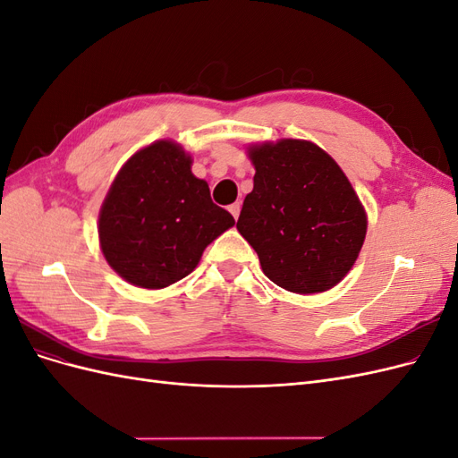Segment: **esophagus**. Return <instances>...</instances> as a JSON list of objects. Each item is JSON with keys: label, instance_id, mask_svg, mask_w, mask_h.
Returning <instances> with one entry per match:
<instances>
[{"label": "esophagus", "instance_id": "1", "mask_svg": "<svg viewBox=\"0 0 458 458\" xmlns=\"http://www.w3.org/2000/svg\"><path fill=\"white\" fill-rule=\"evenodd\" d=\"M229 212L233 214L234 219H239V214H241V202H234L229 206Z\"/></svg>", "mask_w": 458, "mask_h": 458}]
</instances>
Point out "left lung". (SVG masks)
Instances as JSON below:
<instances>
[{"mask_svg":"<svg viewBox=\"0 0 458 458\" xmlns=\"http://www.w3.org/2000/svg\"><path fill=\"white\" fill-rule=\"evenodd\" d=\"M256 175L237 221L261 269L296 294L336 286L361 252L365 208L330 155L311 141L248 148Z\"/></svg>","mask_w":458,"mask_h":458,"instance_id":"left-lung-1","label":"left lung"}]
</instances>
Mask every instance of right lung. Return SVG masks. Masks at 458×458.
Instances as JSON below:
<instances>
[{
	"instance_id": "obj_1",
	"label": "right lung",
	"mask_w": 458,
	"mask_h": 458,
	"mask_svg": "<svg viewBox=\"0 0 458 458\" xmlns=\"http://www.w3.org/2000/svg\"><path fill=\"white\" fill-rule=\"evenodd\" d=\"M191 157L174 141L152 143L122 165L99 212V244L123 281L164 288L199 266L204 248L234 225L212 202Z\"/></svg>"
}]
</instances>
